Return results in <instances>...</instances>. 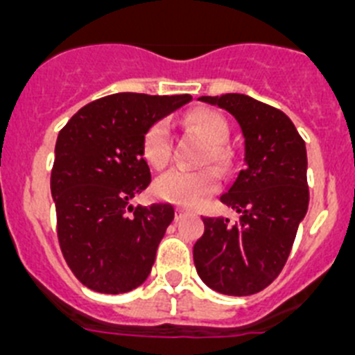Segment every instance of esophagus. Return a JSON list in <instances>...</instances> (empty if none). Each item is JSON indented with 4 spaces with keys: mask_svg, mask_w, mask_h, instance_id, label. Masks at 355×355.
Listing matches in <instances>:
<instances>
[{
    "mask_svg": "<svg viewBox=\"0 0 355 355\" xmlns=\"http://www.w3.org/2000/svg\"><path fill=\"white\" fill-rule=\"evenodd\" d=\"M184 215V209L183 208H180V206H178V208H175V218H178V220H180L181 216Z\"/></svg>",
    "mask_w": 355,
    "mask_h": 355,
    "instance_id": "obj_1",
    "label": "esophagus"
}]
</instances>
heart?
Returning a JSON list of instances; mask_svg holds the SVG:
<instances>
[{
    "instance_id": "b5f03b06",
    "label": "heart",
    "mask_w": 355,
    "mask_h": 355,
    "mask_svg": "<svg viewBox=\"0 0 355 355\" xmlns=\"http://www.w3.org/2000/svg\"><path fill=\"white\" fill-rule=\"evenodd\" d=\"M183 124L209 142L206 162L216 163L218 167L227 168L233 163V153L224 142L229 137V124L225 117L215 110L196 108L183 117ZM142 155L153 167L167 165L172 155V140L165 122H155L146 131L142 139ZM220 184L218 172L211 167L188 171V168H171L155 181V193L163 200L175 205L199 206L206 197L215 193Z\"/></svg>"
}]
</instances>
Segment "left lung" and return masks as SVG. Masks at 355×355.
Listing matches in <instances>:
<instances>
[{"mask_svg": "<svg viewBox=\"0 0 355 355\" xmlns=\"http://www.w3.org/2000/svg\"><path fill=\"white\" fill-rule=\"evenodd\" d=\"M199 99L236 119L245 139V165L220 196L240 218L234 224L224 216L202 218L205 234L193 245V263L206 286L245 297L281 274L307 213L306 144L286 114L245 94Z\"/></svg>", "mask_w": 355, "mask_h": 355, "instance_id": "1", "label": "left lung"}]
</instances>
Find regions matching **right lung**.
Segmentation results:
<instances>
[{
  "instance_id": "obj_1",
  "label": "right lung",
  "mask_w": 355,
  "mask_h": 355,
  "mask_svg": "<svg viewBox=\"0 0 355 355\" xmlns=\"http://www.w3.org/2000/svg\"><path fill=\"white\" fill-rule=\"evenodd\" d=\"M188 101V94H112L83 106L58 133L51 171L56 233L83 286L126 293L150 274L174 208L131 206L150 183L142 139L155 122Z\"/></svg>"
}]
</instances>
